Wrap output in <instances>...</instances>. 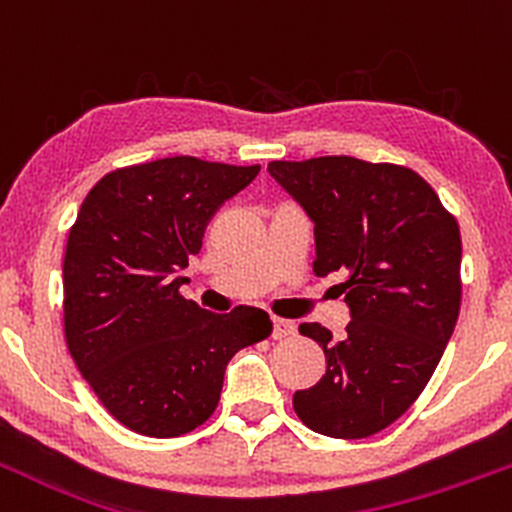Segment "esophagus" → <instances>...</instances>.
<instances>
[{
  "label": "esophagus",
  "instance_id": "obj_1",
  "mask_svg": "<svg viewBox=\"0 0 512 512\" xmlns=\"http://www.w3.org/2000/svg\"><path fill=\"white\" fill-rule=\"evenodd\" d=\"M296 333V323L288 318H273V338H288Z\"/></svg>",
  "mask_w": 512,
  "mask_h": 512
}]
</instances>
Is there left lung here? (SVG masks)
Returning <instances> with one entry per match:
<instances>
[{
  "instance_id": "obj_1",
  "label": "left lung",
  "mask_w": 512,
  "mask_h": 512,
  "mask_svg": "<svg viewBox=\"0 0 512 512\" xmlns=\"http://www.w3.org/2000/svg\"><path fill=\"white\" fill-rule=\"evenodd\" d=\"M268 174L306 211L313 273H343L346 336L321 323L298 331L326 353L316 386L293 411L328 438L388 428L428 386L460 311V229L423 176L353 156L271 161Z\"/></svg>"
}]
</instances>
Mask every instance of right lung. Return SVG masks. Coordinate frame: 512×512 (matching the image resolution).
Listing matches in <instances>:
<instances>
[{"label":"right lung","instance_id":"obj_1","mask_svg":"<svg viewBox=\"0 0 512 512\" xmlns=\"http://www.w3.org/2000/svg\"><path fill=\"white\" fill-rule=\"evenodd\" d=\"M261 166L169 156L96 181L64 254V336L106 411L176 438L216 411L231 358L271 333L266 311L211 313L179 293L211 216Z\"/></svg>","mask_w":512,"mask_h":512}]
</instances>
